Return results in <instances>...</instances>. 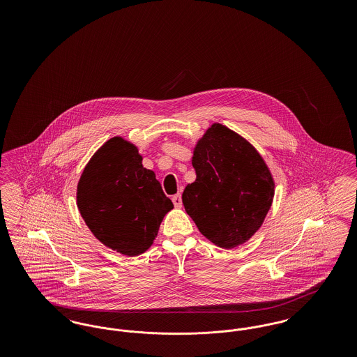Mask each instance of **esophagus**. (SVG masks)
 <instances>
[{
  "label": "esophagus",
  "mask_w": 357,
  "mask_h": 357,
  "mask_svg": "<svg viewBox=\"0 0 357 357\" xmlns=\"http://www.w3.org/2000/svg\"><path fill=\"white\" fill-rule=\"evenodd\" d=\"M172 202L175 207H182V195L181 194H176L172 197Z\"/></svg>",
  "instance_id": "1"
}]
</instances>
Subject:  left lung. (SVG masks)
Listing matches in <instances>:
<instances>
[{"instance_id":"8db88e82","label":"left lung","mask_w":357,"mask_h":357,"mask_svg":"<svg viewBox=\"0 0 357 357\" xmlns=\"http://www.w3.org/2000/svg\"><path fill=\"white\" fill-rule=\"evenodd\" d=\"M197 179L182 201L199 231L233 249L255 236L274 197L272 172L245 137L214 123L197 142L191 159Z\"/></svg>"}]
</instances>
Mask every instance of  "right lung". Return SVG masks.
<instances>
[{
    "label": "right lung",
    "instance_id": "add662e5",
    "mask_svg": "<svg viewBox=\"0 0 357 357\" xmlns=\"http://www.w3.org/2000/svg\"><path fill=\"white\" fill-rule=\"evenodd\" d=\"M131 142L115 136L86 163L77 183V207L92 234L120 255L144 253L174 207L155 178L142 165Z\"/></svg>",
    "mask_w": 357,
    "mask_h": 357
}]
</instances>
